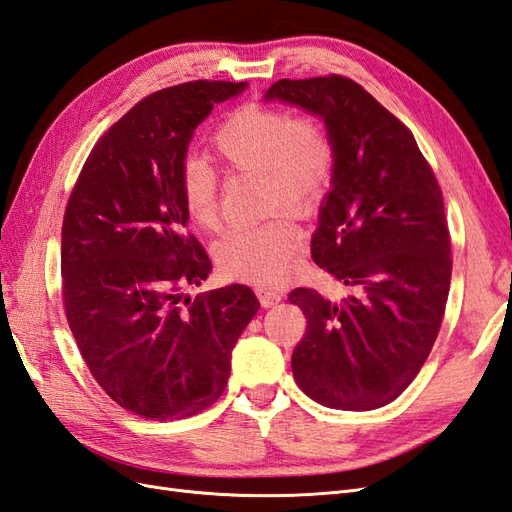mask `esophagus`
<instances>
[{
  "label": "esophagus",
  "instance_id": "34e87169",
  "mask_svg": "<svg viewBox=\"0 0 512 512\" xmlns=\"http://www.w3.org/2000/svg\"><path fill=\"white\" fill-rule=\"evenodd\" d=\"M258 299L262 303V307H273L282 301L284 294L280 290H271V288H256Z\"/></svg>",
  "mask_w": 512,
  "mask_h": 512
}]
</instances>
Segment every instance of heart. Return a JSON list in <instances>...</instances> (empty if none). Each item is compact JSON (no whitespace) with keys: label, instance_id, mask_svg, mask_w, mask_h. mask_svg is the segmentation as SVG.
Returning <instances> with one entry per match:
<instances>
[{"label":"heart","instance_id":"heart-1","mask_svg":"<svg viewBox=\"0 0 512 512\" xmlns=\"http://www.w3.org/2000/svg\"><path fill=\"white\" fill-rule=\"evenodd\" d=\"M213 147L228 170L260 173L262 198L277 207L307 209L329 188L335 147L327 128L314 117H294L282 108L241 106L213 136ZM179 192L190 220L203 230H218L220 179L207 160L190 156L179 166ZM301 241L299 226L288 215L230 230L218 245L224 275L252 284L282 282Z\"/></svg>","mask_w":512,"mask_h":512}]
</instances>
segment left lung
I'll use <instances>...</instances> for the list:
<instances>
[{
    "instance_id": "left-lung-1",
    "label": "left lung",
    "mask_w": 512,
    "mask_h": 512,
    "mask_svg": "<svg viewBox=\"0 0 512 512\" xmlns=\"http://www.w3.org/2000/svg\"><path fill=\"white\" fill-rule=\"evenodd\" d=\"M265 98L324 119L335 168L312 258L354 288L339 303L288 294L307 320L294 380L327 408H382L421 371L444 318L453 258L438 179L404 123L346 76L282 79Z\"/></svg>"
}]
</instances>
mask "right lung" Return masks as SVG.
<instances>
[{
	"label": "right lung",
	"instance_id": "obj_1",
	"mask_svg": "<svg viewBox=\"0 0 512 512\" xmlns=\"http://www.w3.org/2000/svg\"><path fill=\"white\" fill-rule=\"evenodd\" d=\"M245 83L192 81L138 102L91 149L61 226V297L91 376L115 404L151 421L207 410L230 354L258 312L243 284L183 297L211 273L185 232L179 166L213 104Z\"/></svg>",
	"mask_w": 512,
	"mask_h": 512
}]
</instances>
